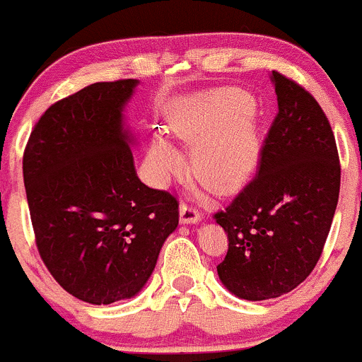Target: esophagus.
<instances>
[{
	"label": "esophagus",
	"mask_w": 362,
	"mask_h": 362,
	"mask_svg": "<svg viewBox=\"0 0 362 362\" xmlns=\"http://www.w3.org/2000/svg\"><path fill=\"white\" fill-rule=\"evenodd\" d=\"M180 214H181L182 223H197V221H200V218H202V214L199 212V209L193 206L192 202H182L180 207Z\"/></svg>",
	"instance_id": "34e87169"
}]
</instances>
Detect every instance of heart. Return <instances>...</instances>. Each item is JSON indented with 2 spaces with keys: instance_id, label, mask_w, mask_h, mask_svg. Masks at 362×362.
Returning a JSON list of instances; mask_svg holds the SVG:
<instances>
[{
  "instance_id": "heart-1",
  "label": "heart",
  "mask_w": 362,
  "mask_h": 362,
  "mask_svg": "<svg viewBox=\"0 0 362 362\" xmlns=\"http://www.w3.org/2000/svg\"><path fill=\"white\" fill-rule=\"evenodd\" d=\"M255 100L238 88H221L200 95L181 111L173 129L195 144L192 173L200 182L216 189L240 185L255 169L258 141L251 124ZM151 160L162 174L180 169V153L162 136L151 144Z\"/></svg>"
}]
</instances>
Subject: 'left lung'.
Returning a JSON list of instances; mask_svg holds the SVG:
<instances>
[{
	"label": "left lung",
	"instance_id": "obj_1",
	"mask_svg": "<svg viewBox=\"0 0 362 362\" xmlns=\"http://www.w3.org/2000/svg\"><path fill=\"white\" fill-rule=\"evenodd\" d=\"M279 111L251 181L216 223L228 233L218 275L244 300L279 298L317 264L340 195V156L329 120L314 95L272 71Z\"/></svg>",
	"mask_w": 362,
	"mask_h": 362
}]
</instances>
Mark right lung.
<instances>
[{
  "label": "right lung",
  "instance_id": "obj_1",
  "mask_svg": "<svg viewBox=\"0 0 362 362\" xmlns=\"http://www.w3.org/2000/svg\"><path fill=\"white\" fill-rule=\"evenodd\" d=\"M136 80L99 81L52 104L22 158L40 258L62 289L92 305L141 291L180 202L141 182L122 107Z\"/></svg>",
  "mask_w": 362,
  "mask_h": 362
}]
</instances>
